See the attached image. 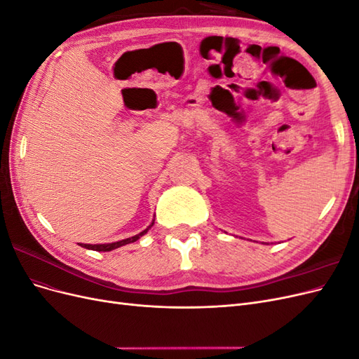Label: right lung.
<instances>
[{
    "instance_id": "right-lung-1",
    "label": "right lung",
    "mask_w": 359,
    "mask_h": 359,
    "mask_svg": "<svg viewBox=\"0 0 359 359\" xmlns=\"http://www.w3.org/2000/svg\"><path fill=\"white\" fill-rule=\"evenodd\" d=\"M154 224V220H153V223H151V226ZM151 226H148L145 231H142L140 233H137V235H135V236H132V238H126V240H121V241H116V243H109V244H79L81 247H85V248H88V250H95V252H111V250H115V248H118V247H123V245H126V244H130V243H135V241H137L140 236L142 235H145L147 232H148V229Z\"/></svg>"
}]
</instances>
